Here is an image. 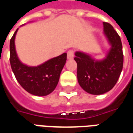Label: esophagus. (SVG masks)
<instances>
[{
    "label": "esophagus",
    "instance_id": "obj_1",
    "mask_svg": "<svg viewBox=\"0 0 133 133\" xmlns=\"http://www.w3.org/2000/svg\"><path fill=\"white\" fill-rule=\"evenodd\" d=\"M67 57L68 59H72L74 57V50H69L67 52Z\"/></svg>",
    "mask_w": 133,
    "mask_h": 133
}]
</instances>
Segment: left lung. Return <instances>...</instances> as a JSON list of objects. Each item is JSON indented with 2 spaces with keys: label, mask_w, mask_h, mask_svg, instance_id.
<instances>
[{
  "label": "left lung",
  "mask_w": 133,
  "mask_h": 133,
  "mask_svg": "<svg viewBox=\"0 0 133 133\" xmlns=\"http://www.w3.org/2000/svg\"><path fill=\"white\" fill-rule=\"evenodd\" d=\"M104 34L110 45L106 57L95 61L86 53L75 52L77 76L79 85L92 95H101L108 92L115 86L123 66L122 42L111 25L103 22Z\"/></svg>",
  "instance_id": "1"
}]
</instances>
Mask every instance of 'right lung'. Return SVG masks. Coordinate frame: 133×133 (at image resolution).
I'll list each match as a JSON object with an SVG mask.
<instances>
[{"mask_svg":"<svg viewBox=\"0 0 133 133\" xmlns=\"http://www.w3.org/2000/svg\"><path fill=\"white\" fill-rule=\"evenodd\" d=\"M18 30L10 41V63L16 80L32 95H49L58 85L61 72L66 63L67 53L64 52L36 67L28 66L22 63L16 53L15 38Z\"/></svg>","mask_w":133,"mask_h":133,"instance_id":"right-lung-1","label":"right lung"}]
</instances>
